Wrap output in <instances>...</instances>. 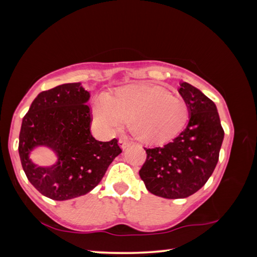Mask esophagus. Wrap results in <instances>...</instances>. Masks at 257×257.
Instances as JSON below:
<instances>
[{"label":"esophagus","instance_id":"34e87169","mask_svg":"<svg viewBox=\"0 0 257 257\" xmlns=\"http://www.w3.org/2000/svg\"><path fill=\"white\" fill-rule=\"evenodd\" d=\"M119 144H120V147H121V149L124 150L125 147H128V146H129L130 142L128 141L127 138H124V137H121V138L119 139Z\"/></svg>","mask_w":257,"mask_h":257}]
</instances>
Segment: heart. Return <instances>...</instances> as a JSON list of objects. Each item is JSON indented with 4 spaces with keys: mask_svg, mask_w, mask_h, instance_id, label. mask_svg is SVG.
Segmentation results:
<instances>
[{
    "mask_svg": "<svg viewBox=\"0 0 257 257\" xmlns=\"http://www.w3.org/2000/svg\"><path fill=\"white\" fill-rule=\"evenodd\" d=\"M94 118L102 127L119 130L130 127L138 139L162 144L179 135L189 118L184 99L159 86L139 84L121 87L94 107Z\"/></svg>",
    "mask_w": 257,
    "mask_h": 257,
    "instance_id": "heart-1",
    "label": "heart"
}]
</instances>
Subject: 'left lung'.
Wrapping results in <instances>:
<instances>
[{"label":"left lung","mask_w":257,"mask_h":257,"mask_svg":"<svg viewBox=\"0 0 257 257\" xmlns=\"http://www.w3.org/2000/svg\"><path fill=\"white\" fill-rule=\"evenodd\" d=\"M179 94L189 108V122L171 143L145 149L139 176L156 196L186 198L206 184L219 161L224 132L215 104L196 87L181 82Z\"/></svg>","instance_id":"obj_1"}]
</instances>
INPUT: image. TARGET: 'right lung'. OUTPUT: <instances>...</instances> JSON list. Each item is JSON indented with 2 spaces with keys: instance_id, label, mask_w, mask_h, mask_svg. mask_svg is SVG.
<instances>
[{
  "instance_id": "right-lung-1",
  "label": "right lung",
  "mask_w": 257,
  "mask_h": 257,
  "mask_svg": "<svg viewBox=\"0 0 257 257\" xmlns=\"http://www.w3.org/2000/svg\"><path fill=\"white\" fill-rule=\"evenodd\" d=\"M89 92L80 82L44 90L34 99L21 123L19 156L35 188L54 201H67L89 193L121 152L118 139L98 142L90 134ZM47 147L58 158L50 167L29 159L36 147Z\"/></svg>"
}]
</instances>
